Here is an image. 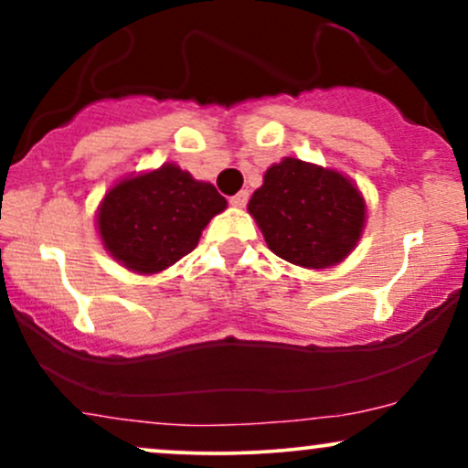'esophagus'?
I'll list each match as a JSON object with an SVG mask.
<instances>
[{
    "label": "esophagus",
    "mask_w": 468,
    "mask_h": 468,
    "mask_svg": "<svg viewBox=\"0 0 468 468\" xmlns=\"http://www.w3.org/2000/svg\"><path fill=\"white\" fill-rule=\"evenodd\" d=\"M230 207H235V208H244L246 207V202H249V191H239V193H235L233 197H230Z\"/></svg>",
    "instance_id": "esophagus-1"
}]
</instances>
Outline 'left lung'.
Wrapping results in <instances>:
<instances>
[{
  "mask_svg": "<svg viewBox=\"0 0 468 468\" xmlns=\"http://www.w3.org/2000/svg\"><path fill=\"white\" fill-rule=\"evenodd\" d=\"M249 213L277 257L303 268H330L361 239L365 200L350 178L297 158L266 171Z\"/></svg>",
  "mask_w": 468,
  "mask_h": 468,
  "instance_id": "8db88e82",
  "label": "left lung"
}]
</instances>
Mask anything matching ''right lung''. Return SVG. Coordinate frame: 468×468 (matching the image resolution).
<instances>
[{"instance_id":"add662e5","label":"right lung","mask_w":468,"mask_h":468,"mask_svg":"<svg viewBox=\"0 0 468 468\" xmlns=\"http://www.w3.org/2000/svg\"><path fill=\"white\" fill-rule=\"evenodd\" d=\"M227 208L208 182L166 163L155 171L121 180L99 207L105 250L141 275H154L196 249L204 227Z\"/></svg>"}]
</instances>
